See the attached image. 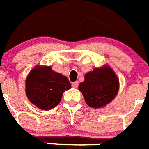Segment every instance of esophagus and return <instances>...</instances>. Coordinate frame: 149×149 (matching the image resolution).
Listing matches in <instances>:
<instances>
[{
  "mask_svg": "<svg viewBox=\"0 0 149 149\" xmlns=\"http://www.w3.org/2000/svg\"><path fill=\"white\" fill-rule=\"evenodd\" d=\"M72 87H74V88H77V87H78V82H77V81L73 82V83H72Z\"/></svg>",
  "mask_w": 149,
  "mask_h": 149,
  "instance_id": "esophagus-1",
  "label": "esophagus"
}]
</instances>
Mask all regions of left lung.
Wrapping results in <instances>:
<instances>
[{"label": "left lung", "instance_id": "1", "mask_svg": "<svg viewBox=\"0 0 149 149\" xmlns=\"http://www.w3.org/2000/svg\"><path fill=\"white\" fill-rule=\"evenodd\" d=\"M119 81L109 66L95 68L85 74L84 81L79 84V90L89 106L101 108L111 102L116 96Z\"/></svg>", "mask_w": 149, "mask_h": 149}]
</instances>
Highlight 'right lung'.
<instances>
[{"label": "right lung", "instance_id": "right-lung-1", "mask_svg": "<svg viewBox=\"0 0 149 149\" xmlns=\"http://www.w3.org/2000/svg\"><path fill=\"white\" fill-rule=\"evenodd\" d=\"M25 91L31 103L43 110H49L60 102L65 90L71 88L65 76L56 73L50 66H37L29 74Z\"/></svg>", "mask_w": 149, "mask_h": 149}]
</instances>
